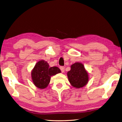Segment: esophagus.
I'll return each instance as SVG.
<instances>
[{"mask_svg": "<svg viewBox=\"0 0 122 122\" xmlns=\"http://www.w3.org/2000/svg\"><path fill=\"white\" fill-rule=\"evenodd\" d=\"M60 70H61L62 72L63 73L64 71V70H65V67L64 66H60Z\"/></svg>", "mask_w": 122, "mask_h": 122, "instance_id": "1", "label": "esophagus"}]
</instances>
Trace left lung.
<instances>
[{
	"mask_svg": "<svg viewBox=\"0 0 122 122\" xmlns=\"http://www.w3.org/2000/svg\"><path fill=\"white\" fill-rule=\"evenodd\" d=\"M71 70L67 73V77L71 86L76 88L85 86L88 82L89 77L83 65L77 62L71 65Z\"/></svg>",
	"mask_w": 122,
	"mask_h": 122,
	"instance_id": "1",
	"label": "left lung"
}]
</instances>
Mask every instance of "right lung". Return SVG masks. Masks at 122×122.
I'll list each match as a JSON object with an SVG mask.
<instances>
[{"label": "right lung", "instance_id": "obj_1", "mask_svg": "<svg viewBox=\"0 0 122 122\" xmlns=\"http://www.w3.org/2000/svg\"><path fill=\"white\" fill-rule=\"evenodd\" d=\"M60 72L58 67H50L47 62L41 60L34 66L31 76L34 85L40 89H44L48 85L51 76Z\"/></svg>", "mask_w": 122, "mask_h": 122}]
</instances>
